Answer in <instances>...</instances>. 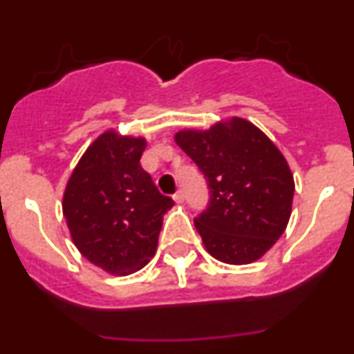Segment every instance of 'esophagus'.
Masks as SVG:
<instances>
[{
  "mask_svg": "<svg viewBox=\"0 0 354 354\" xmlns=\"http://www.w3.org/2000/svg\"><path fill=\"white\" fill-rule=\"evenodd\" d=\"M173 200H174V202H176V203H183V200H185V194H183V192H181V190H178L176 194L173 195Z\"/></svg>",
  "mask_w": 354,
  "mask_h": 354,
  "instance_id": "obj_1",
  "label": "esophagus"
}]
</instances>
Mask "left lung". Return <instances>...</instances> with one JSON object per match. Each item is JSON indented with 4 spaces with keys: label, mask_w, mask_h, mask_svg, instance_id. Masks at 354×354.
I'll return each instance as SVG.
<instances>
[{
    "label": "left lung",
    "mask_w": 354,
    "mask_h": 354,
    "mask_svg": "<svg viewBox=\"0 0 354 354\" xmlns=\"http://www.w3.org/2000/svg\"><path fill=\"white\" fill-rule=\"evenodd\" d=\"M174 142L209 183V207L195 219L207 252L230 266L262 259L291 217L295 180L283 152L240 116L207 130L185 128L174 133Z\"/></svg>",
    "instance_id": "obj_1"
}]
</instances>
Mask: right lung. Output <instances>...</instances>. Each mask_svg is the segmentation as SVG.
Here are the masks:
<instances>
[{"mask_svg": "<svg viewBox=\"0 0 354 354\" xmlns=\"http://www.w3.org/2000/svg\"><path fill=\"white\" fill-rule=\"evenodd\" d=\"M145 137L102 131L71 171L63 216L78 252L114 276H128L156 255L162 217L174 202L140 166Z\"/></svg>", "mask_w": 354, "mask_h": 354, "instance_id": "right-lung-1", "label": "right lung"}]
</instances>
